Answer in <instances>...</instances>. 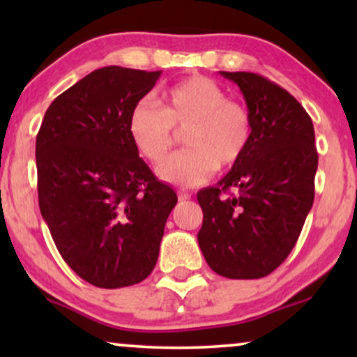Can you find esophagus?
I'll return each instance as SVG.
<instances>
[{"mask_svg":"<svg viewBox=\"0 0 357 357\" xmlns=\"http://www.w3.org/2000/svg\"><path fill=\"white\" fill-rule=\"evenodd\" d=\"M192 198V195L188 192H185V190H178V199L180 202H185V199H190Z\"/></svg>","mask_w":357,"mask_h":357,"instance_id":"esophagus-1","label":"esophagus"}]
</instances>
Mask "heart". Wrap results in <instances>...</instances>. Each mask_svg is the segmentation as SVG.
<instances>
[{"mask_svg": "<svg viewBox=\"0 0 357 357\" xmlns=\"http://www.w3.org/2000/svg\"><path fill=\"white\" fill-rule=\"evenodd\" d=\"M131 139L153 164L169 158L185 133L188 149L159 167L160 178L193 187L219 170L234 169L250 149L253 116L245 102L231 99L224 87L204 76L175 82L162 94L160 107L139 100L128 120Z\"/></svg>", "mask_w": 357, "mask_h": 357, "instance_id": "obj_1", "label": "heart"}]
</instances>
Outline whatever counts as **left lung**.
I'll use <instances>...</instances> for the list:
<instances>
[{
  "mask_svg": "<svg viewBox=\"0 0 357 357\" xmlns=\"http://www.w3.org/2000/svg\"><path fill=\"white\" fill-rule=\"evenodd\" d=\"M253 116L250 149L216 187L198 192V243L218 275L257 280L286 260L314 204L319 153L304 107L255 73L221 71Z\"/></svg>",
  "mask_w": 357,
  "mask_h": 357,
  "instance_id": "1",
  "label": "left lung"
}]
</instances>
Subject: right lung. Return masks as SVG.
<instances>
[{"label": "right lung", "mask_w": 357, "mask_h": 357, "mask_svg": "<svg viewBox=\"0 0 357 357\" xmlns=\"http://www.w3.org/2000/svg\"><path fill=\"white\" fill-rule=\"evenodd\" d=\"M162 71L105 66L52 102L36 141L38 206L68 266L104 289L154 270L177 195L139 158L128 120Z\"/></svg>", "instance_id": "1"}]
</instances>
